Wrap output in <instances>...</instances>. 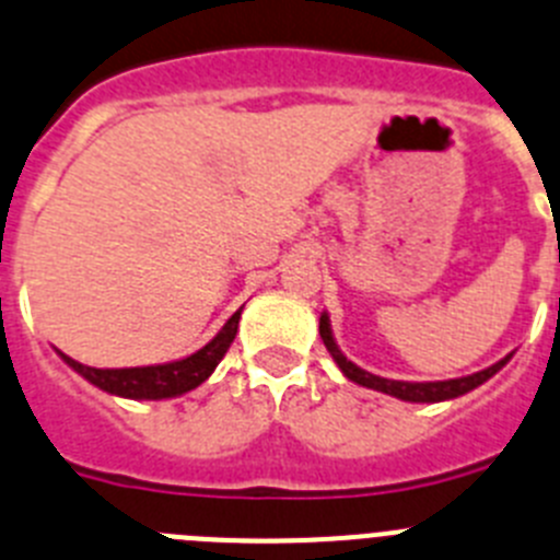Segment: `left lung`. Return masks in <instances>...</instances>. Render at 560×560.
Segmentation results:
<instances>
[{
    "label": "left lung",
    "instance_id": "8db88e82",
    "mask_svg": "<svg viewBox=\"0 0 560 560\" xmlns=\"http://www.w3.org/2000/svg\"><path fill=\"white\" fill-rule=\"evenodd\" d=\"M319 336H323L325 348H328V353L336 359V364H339V368H341V373L348 375L350 381H355V384H361V387H370V389H378V393L395 395V398H400V400H415V404H438V400H448V398H457V395L471 393V389L479 387L482 381L491 378V375L497 373V370H502L504 361H508V359L497 361L493 368L479 370V373L465 375V378L427 381V384H412V381L381 378V375H373V373H368V370L355 368L353 361H348V355H345L339 348H336L334 336H330L328 316H325V314H323V319H319Z\"/></svg>",
    "mask_w": 560,
    "mask_h": 560
}]
</instances>
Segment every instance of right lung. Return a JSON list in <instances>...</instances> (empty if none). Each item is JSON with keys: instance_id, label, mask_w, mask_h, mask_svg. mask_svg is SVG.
<instances>
[{"instance_id": "add662e5", "label": "right lung", "mask_w": 560, "mask_h": 560, "mask_svg": "<svg viewBox=\"0 0 560 560\" xmlns=\"http://www.w3.org/2000/svg\"><path fill=\"white\" fill-rule=\"evenodd\" d=\"M237 319L241 311L230 316V323L219 330V336L205 345L199 353L187 355L182 361H171V364H156V368H122V370H97L86 368L81 361L69 359L61 353L69 368L78 370L86 381H92L95 387L106 389L112 395H122V398H173V395L190 393L210 378V373L219 368V361L230 350L232 339L237 334Z\"/></svg>"}]
</instances>
